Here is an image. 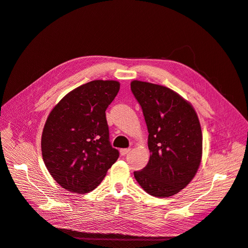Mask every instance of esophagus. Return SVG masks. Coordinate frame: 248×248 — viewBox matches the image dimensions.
<instances>
[{
	"label": "esophagus",
	"instance_id": "34e87169",
	"mask_svg": "<svg viewBox=\"0 0 248 248\" xmlns=\"http://www.w3.org/2000/svg\"><path fill=\"white\" fill-rule=\"evenodd\" d=\"M129 152H131V149H122V150L120 151V153H121V155H123V157H124V155H126Z\"/></svg>",
	"mask_w": 248,
	"mask_h": 248
}]
</instances>
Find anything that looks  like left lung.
Masks as SVG:
<instances>
[{
	"label": "left lung",
	"mask_w": 248,
	"mask_h": 248,
	"mask_svg": "<svg viewBox=\"0 0 248 248\" xmlns=\"http://www.w3.org/2000/svg\"><path fill=\"white\" fill-rule=\"evenodd\" d=\"M131 89L145 116L151 153L135 178L152 196H173L190 183L201 163L198 115L190 102L166 86L134 80Z\"/></svg>",
	"instance_id": "left-lung-1"
}]
</instances>
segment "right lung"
I'll return each instance as SVG.
<instances>
[{
    "label": "right lung",
    "instance_id": "obj_1",
    "mask_svg": "<svg viewBox=\"0 0 248 248\" xmlns=\"http://www.w3.org/2000/svg\"><path fill=\"white\" fill-rule=\"evenodd\" d=\"M120 82L93 80L65 95L49 113L42 138V157L57 183L73 193L94 190L119 158L109 141L106 110Z\"/></svg>",
    "mask_w": 248,
    "mask_h": 248
}]
</instances>
